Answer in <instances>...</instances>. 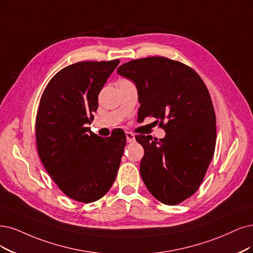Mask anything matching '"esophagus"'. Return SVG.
Returning <instances> with one entry per match:
<instances>
[{
    "mask_svg": "<svg viewBox=\"0 0 253 253\" xmlns=\"http://www.w3.org/2000/svg\"><path fill=\"white\" fill-rule=\"evenodd\" d=\"M126 139H127V142H128V143H132V142H134V139H135L134 134H133V133H131V132L127 131V132H126Z\"/></svg>",
    "mask_w": 253,
    "mask_h": 253,
    "instance_id": "34e87169",
    "label": "esophagus"
}]
</instances>
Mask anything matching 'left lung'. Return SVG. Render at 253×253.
I'll list each match as a JSON object with an SVG mask.
<instances>
[{
	"instance_id": "obj_1",
	"label": "left lung",
	"mask_w": 253,
	"mask_h": 253,
	"mask_svg": "<svg viewBox=\"0 0 253 253\" xmlns=\"http://www.w3.org/2000/svg\"><path fill=\"white\" fill-rule=\"evenodd\" d=\"M117 73L135 84L138 120L154 117L166 132L160 139L135 136L145 150L142 179L158 201L178 204L198 190L216 147L210 92L193 69L166 57L131 60Z\"/></svg>"
}]
</instances>
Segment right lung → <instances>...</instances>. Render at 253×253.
I'll list each match as a JSON object with an SVG mask.
<instances>
[{
    "mask_svg": "<svg viewBox=\"0 0 253 253\" xmlns=\"http://www.w3.org/2000/svg\"><path fill=\"white\" fill-rule=\"evenodd\" d=\"M119 62L71 64L50 80L41 98L35 125L41 161L58 188L79 202L97 201L109 191L123 156L124 132L101 137L86 127Z\"/></svg>",
    "mask_w": 253,
    "mask_h": 253,
    "instance_id": "obj_1",
    "label": "right lung"
}]
</instances>
